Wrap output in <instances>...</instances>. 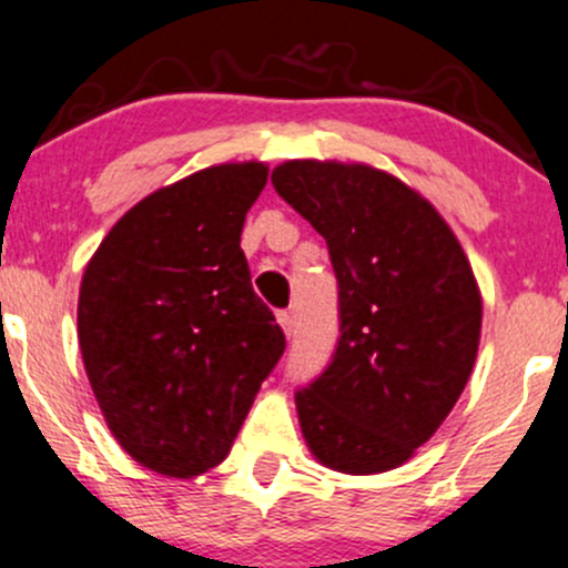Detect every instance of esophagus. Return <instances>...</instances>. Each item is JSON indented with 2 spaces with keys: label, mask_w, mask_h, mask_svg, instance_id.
I'll return each instance as SVG.
<instances>
[{
  "label": "esophagus",
  "mask_w": 568,
  "mask_h": 568,
  "mask_svg": "<svg viewBox=\"0 0 568 568\" xmlns=\"http://www.w3.org/2000/svg\"><path fill=\"white\" fill-rule=\"evenodd\" d=\"M276 316H278V325L284 327V333H286V335H292V331H295V320H292L290 311H278Z\"/></svg>",
  "instance_id": "esophagus-1"
}]
</instances>
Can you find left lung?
<instances>
[{
  "mask_svg": "<svg viewBox=\"0 0 568 568\" xmlns=\"http://www.w3.org/2000/svg\"><path fill=\"white\" fill-rule=\"evenodd\" d=\"M273 186L327 241L341 338L295 393L322 466H404L460 398L479 349L481 295L449 224L423 194L368 164L292 160Z\"/></svg>",
  "mask_w": 568,
  "mask_h": 568,
  "instance_id": "obj_1",
  "label": "left lung"
}]
</instances>
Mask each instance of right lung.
Returning <instances> with one entry per match:
<instances>
[{
	"mask_svg": "<svg viewBox=\"0 0 568 568\" xmlns=\"http://www.w3.org/2000/svg\"><path fill=\"white\" fill-rule=\"evenodd\" d=\"M262 162L213 164L130 209L89 260L78 341L115 442L164 477L219 466L284 355L241 248Z\"/></svg>",
	"mask_w": 568,
	"mask_h": 568,
	"instance_id": "1",
	"label": "right lung"
}]
</instances>
